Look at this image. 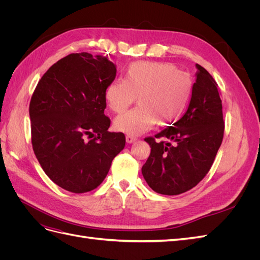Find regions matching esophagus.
Here are the masks:
<instances>
[{
  "label": "esophagus",
  "mask_w": 260,
  "mask_h": 260,
  "mask_svg": "<svg viewBox=\"0 0 260 260\" xmlns=\"http://www.w3.org/2000/svg\"><path fill=\"white\" fill-rule=\"evenodd\" d=\"M125 141H127V143H133V142H136V141H137V138L132 137V136H127V137H125Z\"/></svg>",
  "instance_id": "esophagus-1"
}]
</instances>
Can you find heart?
Returning a JSON list of instances; mask_svg holds the SVG:
<instances>
[{"mask_svg": "<svg viewBox=\"0 0 260 260\" xmlns=\"http://www.w3.org/2000/svg\"><path fill=\"white\" fill-rule=\"evenodd\" d=\"M193 80L190 74L160 61H135L124 80L115 79L104 91L107 106L115 113L125 111L138 98L139 106L115 118L114 128L139 136L157 122L159 127L174 124L191 100Z\"/></svg>", "mask_w": 260, "mask_h": 260, "instance_id": "heart-1", "label": "heart"}]
</instances>
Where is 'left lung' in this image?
Segmentation results:
<instances>
[{
  "mask_svg": "<svg viewBox=\"0 0 260 260\" xmlns=\"http://www.w3.org/2000/svg\"><path fill=\"white\" fill-rule=\"evenodd\" d=\"M196 81L186 112L171 127L146 138L151 146L142 175L153 191L178 195L191 190L207 175L221 145L224 130L217 83L196 64Z\"/></svg>",
  "mask_w": 260,
  "mask_h": 260,
  "instance_id": "obj_1",
  "label": "left lung"
}]
</instances>
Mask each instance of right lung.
<instances>
[{
	"label": "right lung",
	"mask_w": 260,
	"mask_h": 260,
	"mask_svg": "<svg viewBox=\"0 0 260 260\" xmlns=\"http://www.w3.org/2000/svg\"><path fill=\"white\" fill-rule=\"evenodd\" d=\"M116 73L108 57L69 54L49 68L31 98L34 152L46 176L66 191L96 188L124 147V135L108 131L104 114V91Z\"/></svg>",
	"instance_id": "right-lung-1"
}]
</instances>
